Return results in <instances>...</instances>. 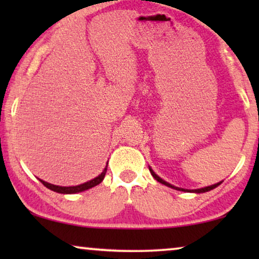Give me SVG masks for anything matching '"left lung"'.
I'll return each instance as SVG.
<instances>
[{"label": "left lung", "instance_id": "8db88e82", "mask_svg": "<svg viewBox=\"0 0 259 259\" xmlns=\"http://www.w3.org/2000/svg\"><path fill=\"white\" fill-rule=\"evenodd\" d=\"M150 172H151V175L153 176V178L157 180V182H159V183H161V184H164V185H166V186H168V187H171V189H175V190H178V191H184V192H194V193H204V192H207V191H211V190H213V189H215V187L217 186H219L222 184V182L221 183H217V184H214V185H211V186H206V187H203V189H197V190H186V189H182V187H177V186H175V185H171V184L169 183H167V182H165L164 179H161L160 177L159 176H157L155 175V173L153 172V169H152L151 167H150Z\"/></svg>", "mask_w": 259, "mask_h": 259}]
</instances>
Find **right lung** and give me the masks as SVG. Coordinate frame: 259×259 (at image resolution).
Masks as SVG:
<instances>
[{"instance_id": "right-lung-1", "label": "right lung", "mask_w": 259, "mask_h": 259, "mask_svg": "<svg viewBox=\"0 0 259 259\" xmlns=\"http://www.w3.org/2000/svg\"><path fill=\"white\" fill-rule=\"evenodd\" d=\"M107 164H108V162H107ZM106 172H107V166H106L104 171L101 172V175L95 177L94 179L90 180V182L80 184V185H76V186H58V185H53V184H49L47 182H45V180H41V179H38V180H40V182L44 184V185L47 187V189L54 191V192L63 193V194H73V193H77V192H82V191H86L88 189H92V187L99 185V184H100L102 180H104Z\"/></svg>"}]
</instances>
